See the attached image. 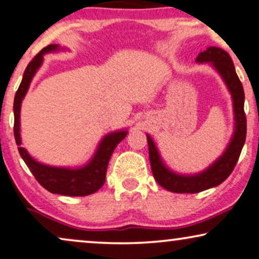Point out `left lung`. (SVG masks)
Wrapping results in <instances>:
<instances>
[{
    "label": "left lung",
    "instance_id": "1",
    "mask_svg": "<svg viewBox=\"0 0 259 259\" xmlns=\"http://www.w3.org/2000/svg\"><path fill=\"white\" fill-rule=\"evenodd\" d=\"M195 61L198 64L211 65L225 82L232 98L234 130L225 151L205 170L189 175L179 174L168 168L158 153L156 144L147 134L149 160L155 180L161 187L173 193H199L225 181L237 164L246 139V117L244 112L245 96L229 53L219 47H207L206 51L200 52Z\"/></svg>",
    "mask_w": 259,
    "mask_h": 259
}]
</instances>
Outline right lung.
Segmentation results:
<instances>
[{"label":"right lung","instance_id":"obj_1","mask_svg":"<svg viewBox=\"0 0 259 259\" xmlns=\"http://www.w3.org/2000/svg\"><path fill=\"white\" fill-rule=\"evenodd\" d=\"M65 51L59 45H48L36 57L30 61L23 73L22 81L17 89L14 98V136L16 144L19 146V153L27 167L32 171L37 182L46 188L48 192L54 194L68 196H85L97 192L104 185L106 169L109 160L120 141L126 136L127 130H117L105 135L99 142L94 156L90 158L88 163L78 168L71 167H54L36 161L23 148L21 141V129H20V112L23 98L28 91L34 75L44 63V55L52 52Z\"/></svg>","mask_w":259,"mask_h":259}]
</instances>
